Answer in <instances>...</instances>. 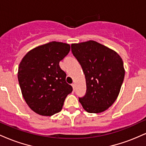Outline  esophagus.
I'll list each match as a JSON object with an SVG mask.
<instances>
[{
	"label": "esophagus",
	"instance_id": "34e87169",
	"mask_svg": "<svg viewBox=\"0 0 146 146\" xmlns=\"http://www.w3.org/2000/svg\"><path fill=\"white\" fill-rule=\"evenodd\" d=\"M71 86H72V87H73V90H74V89H75V84H71Z\"/></svg>",
	"mask_w": 146,
	"mask_h": 146
}]
</instances>
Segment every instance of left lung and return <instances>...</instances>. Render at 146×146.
Masks as SVG:
<instances>
[{
	"label": "left lung",
	"mask_w": 146,
	"mask_h": 146,
	"mask_svg": "<svg viewBox=\"0 0 146 146\" xmlns=\"http://www.w3.org/2000/svg\"><path fill=\"white\" fill-rule=\"evenodd\" d=\"M71 51L86 78V92L79 98L88 113L105 111L117 100L125 75L119 55L93 40L71 44Z\"/></svg>",
	"instance_id": "left-lung-1"
}]
</instances>
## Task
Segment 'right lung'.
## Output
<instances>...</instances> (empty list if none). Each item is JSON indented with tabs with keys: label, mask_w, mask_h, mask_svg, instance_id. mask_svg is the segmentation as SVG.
<instances>
[{
	"label": "right lung",
	"mask_w": 146,
	"mask_h": 146,
	"mask_svg": "<svg viewBox=\"0 0 146 146\" xmlns=\"http://www.w3.org/2000/svg\"><path fill=\"white\" fill-rule=\"evenodd\" d=\"M70 45L53 41L33 48L19 64L18 80L25 102L33 111L51 116L62 108L73 88L59 62L67 56Z\"/></svg>",
	"instance_id": "add662e5"
}]
</instances>
